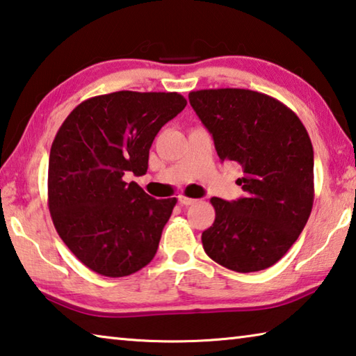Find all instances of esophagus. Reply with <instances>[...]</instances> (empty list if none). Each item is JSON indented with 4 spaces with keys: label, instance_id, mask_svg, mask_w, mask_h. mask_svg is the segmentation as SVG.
I'll use <instances>...</instances> for the list:
<instances>
[{
    "label": "esophagus",
    "instance_id": "34e87169",
    "mask_svg": "<svg viewBox=\"0 0 356 356\" xmlns=\"http://www.w3.org/2000/svg\"><path fill=\"white\" fill-rule=\"evenodd\" d=\"M179 202L182 204V206H193V204L197 202V200H193V197H186V196H179Z\"/></svg>",
    "mask_w": 356,
    "mask_h": 356
}]
</instances>
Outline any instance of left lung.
<instances>
[{
  "label": "left lung",
  "mask_w": 356,
  "mask_h": 356,
  "mask_svg": "<svg viewBox=\"0 0 356 356\" xmlns=\"http://www.w3.org/2000/svg\"><path fill=\"white\" fill-rule=\"evenodd\" d=\"M221 161L242 166L245 197H212L213 225L202 232L210 259L238 273L272 267L298 238L314 202V150L297 114L250 89L188 94Z\"/></svg>",
  "instance_id": "obj_1"
}]
</instances>
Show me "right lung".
Masks as SVG:
<instances>
[{"label": "right lung", "mask_w": 356, "mask_h": 356, "mask_svg": "<svg viewBox=\"0 0 356 356\" xmlns=\"http://www.w3.org/2000/svg\"><path fill=\"white\" fill-rule=\"evenodd\" d=\"M177 92L118 91L74 108L53 140L48 209L81 264L122 278L152 261L176 197L155 200L125 176L147 171L160 129L184 110Z\"/></svg>", "instance_id": "obj_1"}]
</instances>
